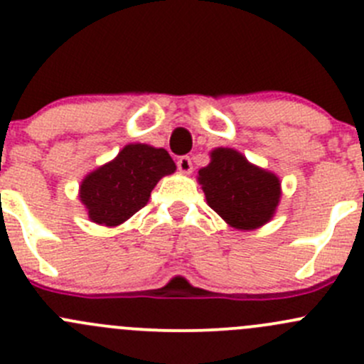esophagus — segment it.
I'll return each instance as SVG.
<instances>
[{
    "label": "esophagus",
    "instance_id": "obj_1",
    "mask_svg": "<svg viewBox=\"0 0 364 364\" xmlns=\"http://www.w3.org/2000/svg\"><path fill=\"white\" fill-rule=\"evenodd\" d=\"M178 168L183 172V174H190V172L193 171L192 159H190V156H181V159L178 160Z\"/></svg>",
    "mask_w": 364,
    "mask_h": 364
}]
</instances>
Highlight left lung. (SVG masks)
<instances>
[{"mask_svg": "<svg viewBox=\"0 0 364 364\" xmlns=\"http://www.w3.org/2000/svg\"><path fill=\"white\" fill-rule=\"evenodd\" d=\"M208 204L232 227L252 230L269 222L280 200V181L248 164L241 153L218 148L211 164L199 171Z\"/></svg>", "mask_w": 364, "mask_h": 364, "instance_id": "obj_1", "label": "left lung"}]
</instances>
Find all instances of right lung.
I'll return each mask as SVG.
<instances>
[{
	"label": "right lung",
	"instance_id": "add662e5",
	"mask_svg": "<svg viewBox=\"0 0 364 364\" xmlns=\"http://www.w3.org/2000/svg\"><path fill=\"white\" fill-rule=\"evenodd\" d=\"M174 171V161L165 149L128 144L112 161L86 176L80 200L93 222L119 225L144 208L160 178Z\"/></svg>",
	"mask_w": 364,
	"mask_h": 364
}]
</instances>
